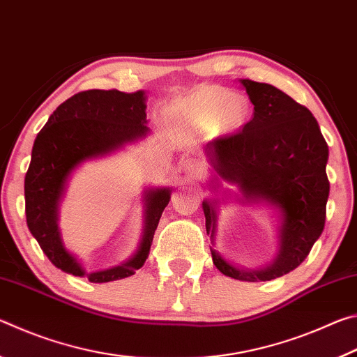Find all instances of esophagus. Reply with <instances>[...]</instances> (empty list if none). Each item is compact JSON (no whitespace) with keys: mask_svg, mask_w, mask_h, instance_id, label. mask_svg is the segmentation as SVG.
I'll use <instances>...</instances> for the list:
<instances>
[{"mask_svg":"<svg viewBox=\"0 0 357 357\" xmlns=\"http://www.w3.org/2000/svg\"><path fill=\"white\" fill-rule=\"evenodd\" d=\"M184 170L187 173V176L198 178V176H202V173H203V164L200 160H195V159L185 160Z\"/></svg>","mask_w":357,"mask_h":357,"instance_id":"esophagus-1","label":"esophagus"}]
</instances>
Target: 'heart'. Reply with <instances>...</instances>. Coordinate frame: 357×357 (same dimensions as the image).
Instances as JSON below:
<instances>
[{"label": "heart", "instance_id": "obj_1", "mask_svg": "<svg viewBox=\"0 0 357 357\" xmlns=\"http://www.w3.org/2000/svg\"><path fill=\"white\" fill-rule=\"evenodd\" d=\"M173 114L197 130H208L215 126L222 132H229L244 124L249 104L241 94L213 84L179 100L173 107Z\"/></svg>", "mask_w": 357, "mask_h": 357}]
</instances>
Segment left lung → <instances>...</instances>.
<instances>
[{"mask_svg":"<svg viewBox=\"0 0 357 357\" xmlns=\"http://www.w3.org/2000/svg\"><path fill=\"white\" fill-rule=\"evenodd\" d=\"M253 104V118L238 134L209 142L204 154L211 165L209 190L203 200L211 255L215 268L231 279L266 282L282 277L304 261L321 236L329 181V148L309 108L273 84L239 80ZM238 187L241 202L266 204L278 215V253L264 268L236 266L213 249L220 181ZM229 191L224 192L222 200Z\"/></svg>","mask_w":357,"mask_h":357,"instance_id":"8db88e82","label":"left lung"}]
</instances>
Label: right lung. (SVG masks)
<instances>
[{
    "label": "right lung",
    "mask_w": 357,
    "mask_h": 357,
    "mask_svg": "<svg viewBox=\"0 0 357 357\" xmlns=\"http://www.w3.org/2000/svg\"><path fill=\"white\" fill-rule=\"evenodd\" d=\"M146 93L89 89L63 102L34 140L31 164L25 176V213L29 231L48 259L64 273L105 283L134 275L149 255L154 231L170 202L172 187L143 192V231L137 250L113 268L86 273L70 253L59 229V204L78 167L107 157L126 144L143 140L146 126Z\"/></svg>",
    "instance_id": "1"
}]
</instances>
